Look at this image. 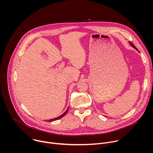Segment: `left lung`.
Returning <instances> with one entry per match:
<instances>
[{
	"mask_svg": "<svg viewBox=\"0 0 153 153\" xmlns=\"http://www.w3.org/2000/svg\"><path fill=\"white\" fill-rule=\"evenodd\" d=\"M130 43H131V46H132V47H133V48H135V49H136V50H137V48H136V47H135V46H134V45H133V43H131V42H130ZM137 51H138V50H137Z\"/></svg>",
	"mask_w": 153,
	"mask_h": 153,
	"instance_id": "left-lung-1",
	"label": "left lung"
}]
</instances>
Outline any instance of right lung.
<instances>
[{
	"instance_id": "obj_1",
	"label": "right lung",
	"mask_w": 153,
	"mask_h": 153,
	"mask_svg": "<svg viewBox=\"0 0 153 153\" xmlns=\"http://www.w3.org/2000/svg\"><path fill=\"white\" fill-rule=\"evenodd\" d=\"M68 109H69V108L67 109V111H65L63 114H62L61 116H60L59 117H56V118H54V119H50V120H49L48 121L49 122H52V121H54V120H58V119H60V118H62V117H63L65 114H67V113L68 112Z\"/></svg>"
}]
</instances>
